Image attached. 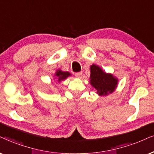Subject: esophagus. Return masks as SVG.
Segmentation results:
<instances>
[{
	"mask_svg": "<svg viewBox=\"0 0 154 154\" xmlns=\"http://www.w3.org/2000/svg\"><path fill=\"white\" fill-rule=\"evenodd\" d=\"M81 76H82V73H81V72L75 73V77L78 78V79H81Z\"/></svg>",
	"mask_w": 154,
	"mask_h": 154,
	"instance_id": "esophagus-1",
	"label": "esophagus"
}]
</instances>
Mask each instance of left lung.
I'll return each instance as SVG.
<instances>
[{
	"label": "left lung",
	"instance_id": "obj_1",
	"mask_svg": "<svg viewBox=\"0 0 154 154\" xmlns=\"http://www.w3.org/2000/svg\"><path fill=\"white\" fill-rule=\"evenodd\" d=\"M90 83L97 91L99 96H107L115 91L117 87L118 79L113 74L104 72L98 66H91Z\"/></svg>",
	"mask_w": 154,
	"mask_h": 154
}]
</instances>
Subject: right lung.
Segmentation results:
<instances>
[{"label": "right lung", "mask_w": 154, "mask_h": 154, "mask_svg": "<svg viewBox=\"0 0 154 154\" xmlns=\"http://www.w3.org/2000/svg\"><path fill=\"white\" fill-rule=\"evenodd\" d=\"M55 75H56V78L57 79V81L58 82H60V81L65 80L66 79H67L68 76L71 75V73H68V72H64L62 71L61 70L58 69L57 70L56 73H55Z\"/></svg>", "instance_id": "add662e5"}]
</instances>
